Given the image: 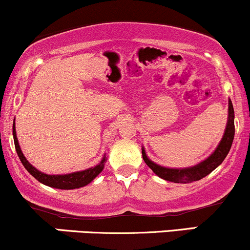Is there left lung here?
<instances>
[{
  "mask_svg": "<svg viewBox=\"0 0 250 250\" xmlns=\"http://www.w3.org/2000/svg\"><path fill=\"white\" fill-rule=\"evenodd\" d=\"M229 115H228V123H227V128L223 135L222 140H221L219 147L216 148V150L214 151L207 160H205L203 162H201L200 165L195 166L191 168H186V169H169L161 167V166L156 165V163L151 162L148 159L147 155H146L145 150L142 149V156L145 162L147 163V166L151 170L154 171L157 176H160L163 180L171 181L175 183H190L194 181H199L203 179L205 176H207L208 174H210L215 168L219 167L221 163L223 162V160L226 159L227 154L229 153L231 147V143H233L234 135H235V125H234V108L233 103L229 100Z\"/></svg>",
  "mask_w": 250,
  "mask_h": 250,
  "instance_id": "1",
  "label": "left lung"
}]
</instances>
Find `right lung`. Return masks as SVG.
Wrapping results in <instances>:
<instances>
[{"mask_svg":"<svg viewBox=\"0 0 250 250\" xmlns=\"http://www.w3.org/2000/svg\"><path fill=\"white\" fill-rule=\"evenodd\" d=\"M13 136H14V143H15V149L16 153L19 155L20 160H21L22 165L24 166V168L27 169L29 173L33 175L37 181L43 183L45 186H49L53 188H59V189H75L80 187H84L88 183H90L95 177L102 171L103 167H104L105 159H103L100 165L95 166L94 168H89L87 170L83 171H77V173H71L67 175H47L43 174L41 171L37 170L36 168H34L29 162L27 161V159L22 154L21 148H20L19 142H17V137L15 133V122L13 125Z\"/></svg>","mask_w":250,"mask_h":250,"instance_id":"obj_1","label":"right lung"}]
</instances>
